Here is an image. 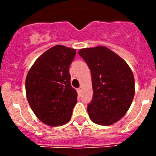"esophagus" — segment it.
Returning a JSON list of instances; mask_svg holds the SVG:
<instances>
[{
  "instance_id": "obj_1",
  "label": "esophagus",
  "mask_w": 156,
  "mask_h": 156,
  "mask_svg": "<svg viewBox=\"0 0 156 156\" xmlns=\"http://www.w3.org/2000/svg\"><path fill=\"white\" fill-rule=\"evenodd\" d=\"M77 92H78V95H80V94H81V88H78V89H77Z\"/></svg>"
}]
</instances>
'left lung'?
<instances>
[{
	"mask_svg": "<svg viewBox=\"0 0 156 156\" xmlns=\"http://www.w3.org/2000/svg\"><path fill=\"white\" fill-rule=\"evenodd\" d=\"M90 68L93 99L87 106L92 122L110 125L120 120L130 108L134 97V78L123 59L106 47L78 51Z\"/></svg>",
	"mask_w": 156,
	"mask_h": 156,
	"instance_id": "left-lung-1",
	"label": "left lung"
}]
</instances>
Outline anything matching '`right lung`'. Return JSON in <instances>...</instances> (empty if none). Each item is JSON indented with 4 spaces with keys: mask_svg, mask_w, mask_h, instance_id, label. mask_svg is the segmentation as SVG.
Returning a JSON list of instances; mask_svg holds the SVG:
<instances>
[{
    "mask_svg": "<svg viewBox=\"0 0 156 156\" xmlns=\"http://www.w3.org/2000/svg\"><path fill=\"white\" fill-rule=\"evenodd\" d=\"M75 49L56 45L34 62L26 80V97L39 120L56 127L70 120L77 103V92L71 86L69 66Z\"/></svg>",
    "mask_w": 156,
    "mask_h": 156,
    "instance_id": "add662e5",
    "label": "right lung"
}]
</instances>
